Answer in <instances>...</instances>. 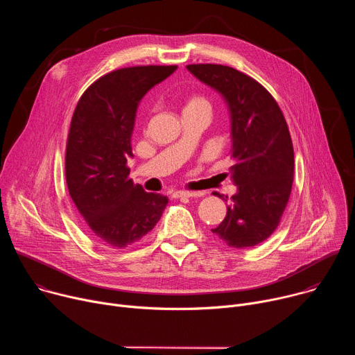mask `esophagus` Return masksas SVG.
I'll list each match as a JSON object with an SVG mask.
<instances>
[{
  "label": "esophagus",
  "mask_w": 355,
  "mask_h": 355,
  "mask_svg": "<svg viewBox=\"0 0 355 355\" xmlns=\"http://www.w3.org/2000/svg\"><path fill=\"white\" fill-rule=\"evenodd\" d=\"M204 192L200 191H175L173 193L174 198H191V196H202Z\"/></svg>",
  "instance_id": "obj_1"
}]
</instances>
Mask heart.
<instances>
[{
  "label": "heart",
  "instance_id": "b5f03b06",
  "mask_svg": "<svg viewBox=\"0 0 355 355\" xmlns=\"http://www.w3.org/2000/svg\"><path fill=\"white\" fill-rule=\"evenodd\" d=\"M193 107H209V103L207 101V98L195 94L188 98L185 108H193Z\"/></svg>",
  "mask_w": 355,
  "mask_h": 355
}]
</instances>
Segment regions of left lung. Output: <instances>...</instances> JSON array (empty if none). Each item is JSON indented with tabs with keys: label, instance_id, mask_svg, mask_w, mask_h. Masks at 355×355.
Wrapping results in <instances>:
<instances>
[{
	"label": "left lung",
	"instance_id": "left-lung-1",
	"mask_svg": "<svg viewBox=\"0 0 355 355\" xmlns=\"http://www.w3.org/2000/svg\"><path fill=\"white\" fill-rule=\"evenodd\" d=\"M187 69L216 89L230 112L236 160L230 171L237 192L212 233L233 248L257 245L279 225L292 189L295 162L286 121L272 95L247 74L222 64Z\"/></svg>",
	"mask_w": 355,
	"mask_h": 355
}]
</instances>
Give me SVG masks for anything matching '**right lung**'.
Segmentation results:
<instances>
[{
	"label": "right lung",
	"instance_id": "obj_1",
	"mask_svg": "<svg viewBox=\"0 0 355 355\" xmlns=\"http://www.w3.org/2000/svg\"><path fill=\"white\" fill-rule=\"evenodd\" d=\"M177 66H136L92 83L74 110L66 147L70 196L91 233L114 248L140 241L160 220L168 198L128 177L140 99Z\"/></svg>",
	"mask_w": 355,
	"mask_h": 355
}]
</instances>
